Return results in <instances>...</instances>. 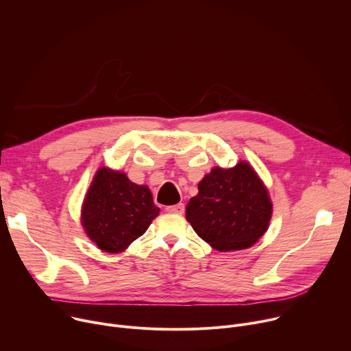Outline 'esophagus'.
Returning a JSON list of instances; mask_svg holds the SVG:
<instances>
[{"mask_svg":"<svg viewBox=\"0 0 351 351\" xmlns=\"http://www.w3.org/2000/svg\"><path fill=\"white\" fill-rule=\"evenodd\" d=\"M166 210H167V212H170V213L182 215V213H184V210H185V208H184V204H177V205H173V206L166 208Z\"/></svg>","mask_w":351,"mask_h":351,"instance_id":"obj_1","label":"esophagus"}]
</instances>
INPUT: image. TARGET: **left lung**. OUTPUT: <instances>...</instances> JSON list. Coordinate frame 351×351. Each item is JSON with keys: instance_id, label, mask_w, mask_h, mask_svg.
<instances>
[{"instance_id": "left-lung-1", "label": "left lung", "mask_w": 351, "mask_h": 351, "mask_svg": "<svg viewBox=\"0 0 351 351\" xmlns=\"http://www.w3.org/2000/svg\"><path fill=\"white\" fill-rule=\"evenodd\" d=\"M274 212L269 191L254 167H213L198 184V195L186 205V221L217 251L252 247L269 227Z\"/></svg>"}]
</instances>
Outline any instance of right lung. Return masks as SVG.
Returning a JSON list of instances; mask_svg holds the SVG:
<instances>
[{
	"label": "right lung",
	"instance_id": "obj_1",
	"mask_svg": "<svg viewBox=\"0 0 351 351\" xmlns=\"http://www.w3.org/2000/svg\"><path fill=\"white\" fill-rule=\"evenodd\" d=\"M159 212L147 185L132 182L123 171L100 167L85 195L81 223L99 250L119 254L143 234Z\"/></svg>",
	"mask_w": 351,
	"mask_h": 351
}]
</instances>
